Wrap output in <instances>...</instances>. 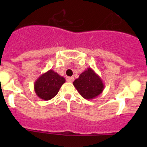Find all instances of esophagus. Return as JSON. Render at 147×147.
<instances>
[{"label": "esophagus", "mask_w": 147, "mask_h": 147, "mask_svg": "<svg viewBox=\"0 0 147 147\" xmlns=\"http://www.w3.org/2000/svg\"><path fill=\"white\" fill-rule=\"evenodd\" d=\"M74 78L73 77V76H67V77L66 78V81L69 82H73L74 81Z\"/></svg>", "instance_id": "34e87169"}]
</instances>
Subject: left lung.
<instances>
[{"instance_id": "1", "label": "left lung", "mask_w": 147, "mask_h": 147, "mask_svg": "<svg viewBox=\"0 0 147 147\" xmlns=\"http://www.w3.org/2000/svg\"><path fill=\"white\" fill-rule=\"evenodd\" d=\"M75 88L85 99H93L102 93L105 85L102 80L91 67H88L73 82Z\"/></svg>"}]
</instances>
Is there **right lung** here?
Here are the masks:
<instances>
[{
    "label": "right lung",
    "instance_id": "add662e5",
    "mask_svg": "<svg viewBox=\"0 0 147 147\" xmlns=\"http://www.w3.org/2000/svg\"><path fill=\"white\" fill-rule=\"evenodd\" d=\"M65 80L53 70L40 75L34 84L35 93L41 99L48 101L54 98L57 94Z\"/></svg>",
    "mask_w": 147,
    "mask_h": 147
}]
</instances>
